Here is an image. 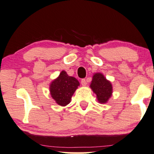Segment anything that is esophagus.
Masks as SVG:
<instances>
[{"instance_id":"1","label":"esophagus","mask_w":154,"mask_h":154,"mask_svg":"<svg viewBox=\"0 0 154 154\" xmlns=\"http://www.w3.org/2000/svg\"><path fill=\"white\" fill-rule=\"evenodd\" d=\"M81 84L83 87H85L87 85V81L85 79H82L81 80Z\"/></svg>"}]
</instances>
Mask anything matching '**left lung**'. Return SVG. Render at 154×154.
I'll use <instances>...</instances> for the list:
<instances>
[{"mask_svg": "<svg viewBox=\"0 0 154 154\" xmlns=\"http://www.w3.org/2000/svg\"><path fill=\"white\" fill-rule=\"evenodd\" d=\"M90 88L97 95V99L100 104H106L112 96L113 87L109 80L106 79L102 73L97 72L93 75Z\"/></svg>", "mask_w": 154, "mask_h": 154, "instance_id": "obj_1", "label": "left lung"}]
</instances>
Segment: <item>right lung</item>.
Instances as JSON below:
<instances>
[{"label": "right lung", "mask_w": 154, "mask_h": 154, "mask_svg": "<svg viewBox=\"0 0 154 154\" xmlns=\"http://www.w3.org/2000/svg\"><path fill=\"white\" fill-rule=\"evenodd\" d=\"M79 86V81L75 77L69 76L63 70L50 83V93L58 105L65 106L70 103L72 97Z\"/></svg>", "instance_id": "right-lung-1"}]
</instances>
